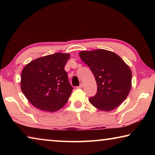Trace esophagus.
<instances>
[{"label":"esophagus","instance_id":"esophagus-1","mask_svg":"<svg viewBox=\"0 0 155 155\" xmlns=\"http://www.w3.org/2000/svg\"><path fill=\"white\" fill-rule=\"evenodd\" d=\"M82 87H83V84H80V85L78 86V87H77V88H79V89L82 88Z\"/></svg>","mask_w":155,"mask_h":155}]
</instances>
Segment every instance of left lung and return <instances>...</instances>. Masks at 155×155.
Here are the masks:
<instances>
[{
    "label": "left lung",
    "instance_id": "1",
    "mask_svg": "<svg viewBox=\"0 0 155 155\" xmlns=\"http://www.w3.org/2000/svg\"><path fill=\"white\" fill-rule=\"evenodd\" d=\"M79 56L90 67L97 87L96 95L89 99L94 107L110 111L127 98L131 88L132 72L121 57L107 50L81 51Z\"/></svg>",
    "mask_w": 155,
    "mask_h": 155
}]
</instances>
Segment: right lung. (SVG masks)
I'll list each match as a JSON object with an SVG mask.
<instances>
[{"label":"right lung","instance_id":"add662e5","mask_svg":"<svg viewBox=\"0 0 155 155\" xmlns=\"http://www.w3.org/2000/svg\"><path fill=\"white\" fill-rule=\"evenodd\" d=\"M70 56L57 52L33 60L23 68L21 90L36 108L54 112L68 102L73 87L64 67Z\"/></svg>","mask_w":155,"mask_h":155}]
</instances>
